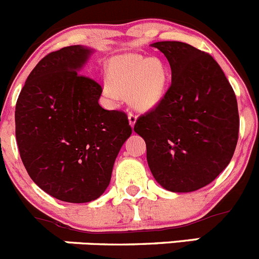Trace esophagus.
<instances>
[{
  "mask_svg": "<svg viewBox=\"0 0 259 259\" xmlns=\"http://www.w3.org/2000/svg\"><path fill=\"white\" fill-rule=\"evenodd\" d=\"M128 121H130L131 127L135 126L136 121H137V114H135L133 112H130V113H128Z\"/></svg>",
  "mask_w": 259,
  "mask_h": 259,
  "instance_id": "34e87169",
  "label": "esophagus"
}]
</instances>
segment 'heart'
I'll list each match as a JSON object with an SVG mask.
<instances>
[{
    "label": "heart",
    "instance_id": "1",
    "mask_svg": "<svg viewBox=\"0 0 259 259\" xmlns=\"http://www.w3.org/2000/svg\"><path fill=\"white\" fill-rule=\"evenodd\" d=\"M170 70L158 58L128 54L113 58L108 64V80L103 92L112 102L127 94L130 104L140 111H150L160 104L167 91Z\"/></svg>",
    "mask_w": 259,
    "mask_h": 259
}]
</instances>
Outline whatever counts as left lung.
<instances>
[{"instance_id": "8db88e82", "label": "left lung", "mask_w": 259, "mask_h": 259, "mask_svg": "<svg viewBox=\"0 0 259 259\" xmlns=\"http://www.w3.org/2000/svg\"><path fill=\"white\" fill-rule=\"evenodd\" d=\"M167 58L171 85L142 114L135 132L145 140L153 178L166 190L204 188L229 165L239 132L234 91L210 54L181 41L152 44Z\"/></svg>"}]
</instances>
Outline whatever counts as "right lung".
Segmentation results:
<instances>
[{
	"instance_id": "right-lung-1",
	"label": "right lung",
	"mask_w": 259,
	"mask_h": 259,
	"mask_svg": "<svg viewBox=\"0 0 259 259\" xmlns=\"http://www.w3.org/2000/svg\"><path fill=\"white\" fill-rule=\"evenodd\" d=\"M91 54L80 45L48 54L27 76L15 111L27 174L66 203H88L104 193L132 133L124 112L99 106L101 84L79 73Z\"/></svg>"
}]
</instances>
